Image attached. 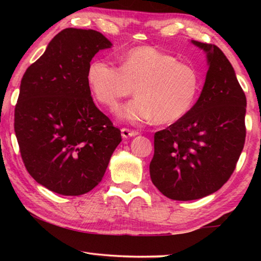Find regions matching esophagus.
<instances>
[{
	"mask_svg": "<svg viewBox=\"0 0 261 261\" xmlns=\"http://www.w3.org/2000/svg\"><path fill=\"white\" fill-rule=\"evenodd\" d=\"M121 134L123 138H129V137H135L137 135H139V132L136 130H130V129H125V127H123L121 130Z\"/></svg>",
	"mask_w": 261,
	"mask_h": 261,
	"instance_id": "obj_1",
	"label": "esophagus"
}]
</instances>
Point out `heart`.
Masks as SVG:
<instances>
[{
  "label": "heart",
  "instance_id": "obj_1",
  "mask_svg": "<svg viewBox=\"0 0 261 261\" xmlns=\"http://www.w3.org/2000/svg\"><path fill=\"white\" fill-rule=\"evenodd\" d=\"M87 82L94 98L108 108L116 107L135 87L137 98L118 110L121 120L131 123L178 121L192 108L200 88L196 69L151 46L125 51L120 67L106 60L92 61Z\"/></svg>",
  "mask_w": 261,
  "mask_h": 261
}]
</instances>
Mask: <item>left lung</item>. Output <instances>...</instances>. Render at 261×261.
<instances>
[{
  "label": "left lung",
  "mask_w": 261,
  "mask_h": 261,
  "mask_svg": "<svg viewBox=\"0 0 261 261\" xmlns=\"http://www.w3.org/2000/svg\"><path fill=\"white\" fill-rule=\"evenodd\" d=\"M206 53L208 71L199 99L174 124L154 135L153 184L173 200L200 199L230 178L245 143L246 98L219 47L191 40Z\"/></svg>",
  "instance_id": "left-lung-1"
}]
</instances>
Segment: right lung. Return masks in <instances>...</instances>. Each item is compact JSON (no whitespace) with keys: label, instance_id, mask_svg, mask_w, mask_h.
<instances>
[{"label":"right lung","instance_id":"obj_1","mask_svg":"<svg viewBox=\"0 0 261 261\" xmlns=\"http://www.w3.org/2000/svg\"><path fill=\"white\" fill-rule=\"evenodd\" d=\"M112 46L98 31L65 29L21 78L15 108L20 155L29 174L55 193L81 196L94 189L122 141L87 82L92 59Z\"/></svg>","mask_w":261,"mask_h":261}]
</instances>
